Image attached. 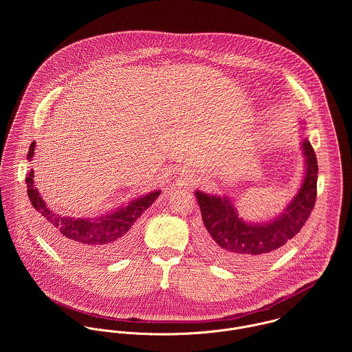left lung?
<instances>
[{
	"label": "left lung",
	"mask_w": 352,
	"mask_h": 352,
	"mask_svg": "<svg viewBox=\"0 0 352 352\" xmlns=\"http://www.w3.org/2000/svg\"><path fill=\"white\" fill-rule=\"evenodd\" d=\"M302 151L306 170L301 188L285 211L268 222H245L228 197L195 191L206 228L201 247L208 257L225 267L256 265L298 234L316 203L318 173L316 153L307 140L302 141Z\"/></svg>",
	"instance_id": "left-lung-1"
}]
</instances>
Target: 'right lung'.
Returning a JSON list of instances; mask_svg holds the SVG:
<instances>
[{
	"label": "right lung",
	"instance_id": "obj_1",
	"mask_svg": "<svg viewBox=\"0 0 352 352\" xmlns=\"http://www.w3.org/2000/svg\"><path fill=\"white\" fill-rule=\"evenodd\" d=\"M34 153L35 142L30 146L28 160H32ZM25 183L28 198L38 212L39 228L51 243L65 254L89 263L108 260L126 251L135 236L137 219L161 194V191H153L98 218H74L60 217L46 206L34 186L32 169Z\"/></svg>",
	"mask_w": 352,
	"mask_h": 352
}]
</instances>
